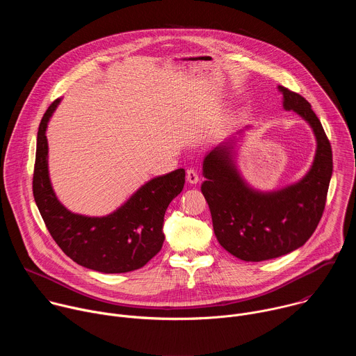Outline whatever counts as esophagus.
I'll use <instances>...</instances> for the list:
<instances>
[{"label": "esophagus", "mask_w": 356, "mask_h": 356, "mask_svg": "<svg viewBox=\"0 0 356 356\" xmlns=\"http://www.w3.org/2000/svg\"><path fill=\"white\" fill-rule=\"evenodd\" d=\"M186 179H187V181H188L190 184H197L198 180H200L198 173H197L195 169H188L187 173H186Z\"/></svg>", "instance_id": "obj_1"}]
</instances>
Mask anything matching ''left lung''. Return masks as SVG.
<instances>
[{
    "label": "left lung",
    "mask_w": 356,
    "mask_h": 356,
    "mask_svg": "<svg viewBox=\"0 0 356 356\" xmlns=\"http://www.w3.org/2000/svg\"><path fill=\"white\" fill-rule=\"evenodd\" d=\"M283 108L312 127L317 150L312 169L300 181L275 191L252 188L239 175L229 140L216 146L202 162L201 184L221 246L245 262L279 258L296 250L316 231L325 207L332 175V150L324 128L300 94L279 86Z\"/></svg>",
    "instance_id": "obj_1"
}]
</instances>
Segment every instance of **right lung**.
I'll return each instance as SVG.
<instances>
[{"mask_svg":"<svg viewBox=\"0 0 356 356\" xmlns=\"http://www.w3.org/2000/svg\"><path fill=\"white\" fill-rule=\"evenodd\" d=\"M54 101L38 131L33 197L47 231L76 264L101 273H127L145 266L162 249L163 218L170 201L184 186V169L145 183L128 201L106 217L69 211L58 200L47 170L46 128L59 106Z\"/></svg>","mask_w":356,"mask_h":356,"instance_id":"1","label":"right lung"}]
</instances>
